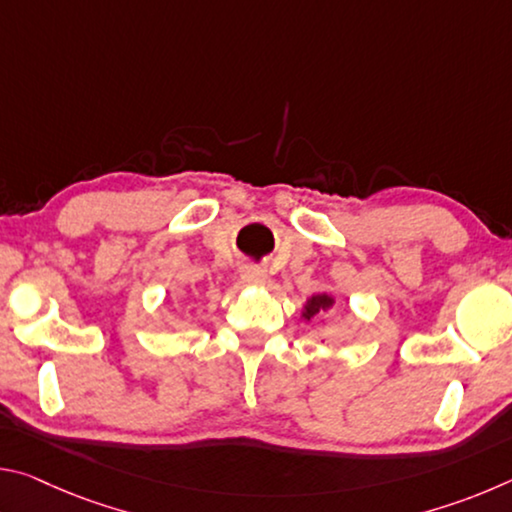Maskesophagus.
<instances>
[{"mask_svg": "<svg viewBox=\"0 0 512 512\" xmlns=\"http://www.w3.org/2000/svg\"><path fill=\"white\" fill-rule=\"evenodd\" d=\"M241 282L248 284V287H262V284L268 282V275L264 268H257V266H248L241 271Z\"/></svg>", "mask_w": 512, "mask_h": 512, "instance_id": "34e87169", "label": "esophagus"}]
</instances>
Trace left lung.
Segmentation results:
<instances>
[{"instance_id":"obj_1","label":"left lung","mask_w":512,"mask_h":512,"mask_svg":"<svg viewBox=\"0 0 512 512\" xmlns=\"http://www.w3.org/2000/svg\"><path fill=\"white\" fill-rule=\"evenodd\" d=\"M336 305V298L332 296V293H314V296H309L305 300V305H302V311H300V318L302 320H311L318 314H327V311H332Z\"/></svg>"}]
</instances>
